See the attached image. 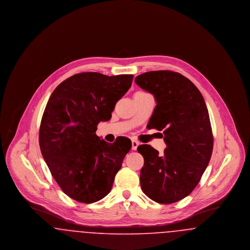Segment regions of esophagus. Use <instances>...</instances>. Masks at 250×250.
<instances>
[{
	"mask_svg": "<svg viewBox=\"0 0 250 250\" xmlns=\"http://www.w3.org/2000/svg\"><path fill=\"white\" fill-rule=\"evenodd\" d=\"M140 145V143L139 142H137V141H132V150H137V148H138V146Z\"/></svg>",
	"mask_w": 250,
	"mask_h": 250,
	"instance_id": "34e87169",
	"label": "esophagus"
}]
</instances>
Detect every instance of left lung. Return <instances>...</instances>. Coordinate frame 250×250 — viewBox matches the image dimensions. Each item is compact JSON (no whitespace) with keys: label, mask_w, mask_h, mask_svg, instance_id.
Listing matches in <instances>:
<instances>
[{"label":"left lung","mask_w":250,"mask_h":250,"mask_svg":"<svg viewBox=\"0 0 250 250\" xmlns=\"http://www.w3.org/2000/svg\"><path fill=\"white\" fill-rule=\"evenodd\" d=\"M135 83L155 96L156 106L149 128L163 130L167 148L159 155L143 144L141 186L151 200L168 204L188 196L211 159L214 139L208 109L199 89L177 72L150 71Z\"/></svg>","instance_id":"8db88e82"}]
</instances>
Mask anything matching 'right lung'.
<instances>
[{
  "label": "right lung",
  "mask_w": 250,
  "mask_h": 250,
  "mask_svg": "<svg viewBox=\"0 0 250 250\" xmlns=\"http://www.w3.org/2000/svg\"><path fill=\"white\" fill-rule=\"evenodd\" d=\"M132 80L133 75L80 73L60 83L48 99L39 129L41 153L61 189L77 202L107 196L130 151L129 139L107 143L95 131L111 118Z\"/></svg>",
  "instance_id": "right-lung-1"
}]
</instances>
